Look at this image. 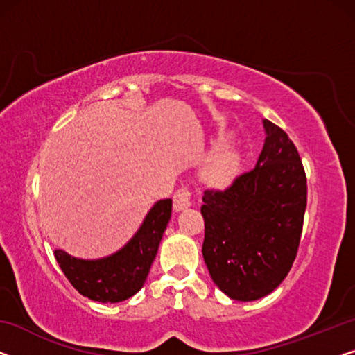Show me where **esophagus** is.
Listing matches in <instances>:
<instances>
[{
	"mask_svg": "<svg viewBox=\"0 0 355 355\" xmlns=\"http://www.w3.org/2000/svg\"><path fill=\"white\" fill-rule=\"evenodd\" d=\"M191 202H193L191 191H189L187 187L178 188L175 194H173V210L180 211V210L187 209V207H189V205H191Z\"/></svg>",
	"mask_w": 355,
	"mask_h": 355,
	"instance_id": "obj_1",
	"label": "esophagus"
}]
</instances>
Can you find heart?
<instances>
[{
	"mask_svg": "<svg viewBox=\"0 0 355 355\" xmlns=\"http://www.w3.org/2000/svg\"><path fill=\"white\" fill-rule=\"evenodd\" d=\"M237 167V155L232 150H221L211 157L209 166V178L215 180V182H225L228 180L232 173H234Z\"/></svg>",
	"mask_w": 355,
	"mask_h": 355,
	"instance_id": "b5f03b06",
	"label": "heart"
}]
</instances>
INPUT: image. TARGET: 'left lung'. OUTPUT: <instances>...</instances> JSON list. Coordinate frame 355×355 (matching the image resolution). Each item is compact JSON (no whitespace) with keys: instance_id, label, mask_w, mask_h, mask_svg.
<instances>
[{"instance_id":"8db88e82","label":"left lung","mask_w":355,"mask_h":355,"mask_svg":"<svg viewBox=\"0 0 355 355\" xmlns=\"http://www.w3.org/2000/svg\"><path fill=\"white\" fill-rule=\"evenodd\" d=\"M257 166L228 188L205 189L204 261L221 292L237 301L263 298L287 276L300 247L308 184L288 135L263 119Z\"/></svg>"}]
</instances>
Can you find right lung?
I'll return each mask as SVG.
<instances>
[{
    "mask_svg": "<svg viewBox=\"0 0 355 355\" xmlns=\"http://www.w3.org/2000/svg\"><path fill=\"white\" fill-rule=\"evenodd\" d=\"M172 215V199H161L148 211L137 234L111 257L81 260L55 250V260L83 296L100 303H119L144 287Z\"/></svg>",
    "mask_w": 355,
    "mask_h": 355,
    "instance_id": "add662e5",
    "label": "right lung"
}]
</instances>
